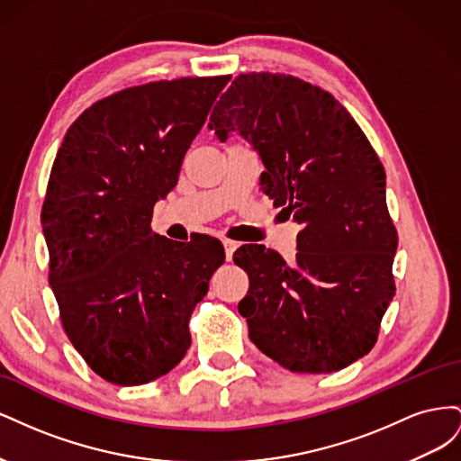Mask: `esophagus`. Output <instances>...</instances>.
I'll list each match as a JSON object with an SVG mask.
<instances>
[{
  "instance_id": "esophagus-1",
  "label": "esophagus",
  "mask_w": 461,
  "mask_h": 461,
  "mask_svg": "<svg viewBox=\"0 0 461 461\" xmlns=\"http://www.w3.org/2000/svg\"><path fill=\"white\" fill-rule=\"evenodd\" d=\"M222 246H225V256H227V261H230V259H232V254H234V249L239 248V242H234V240L225 239V240H222Z\"/></svg>"
}]
</instances>
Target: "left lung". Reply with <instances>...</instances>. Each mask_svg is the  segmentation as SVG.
Masks as SVG:
<instances>
[{
    "mask_svg": "<svg viewBox=\"0 0 461 461\" xmlns=\"http://www.w3.org/2000/svg\"><path fill=\"white\" fill-rule=\"evenodd\" d=\"M209 129L254 146L263 192L302 227L292 265L261 246L234 252L249 276L239 303L249 340L296 373H332L369 354L394 298L398 234L384 169L357 122L310 82L249 73L221 95Z\"/></svg>",
    "mask_w": 461,
    "mask_h": 461,
    "instance_id": "1",
    "label": "left lung"
}]
</instances>
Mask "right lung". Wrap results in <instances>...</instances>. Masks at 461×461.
Here are the masks:
<instances>
[{
  "mask_svg": "<svg viewBox=\"0 0 461 461\" xmlns=\"http://www.w3.org/2000/svg\"><path fill=\"white\" fill-rule=\"evenodd\" d=\"M230 77L149 82L105 97L67 131L41 227L68 340L119 386L159 379L190 348L188 321L225 261L221 242L151 230L153 205Z\"/></svg>",
  "mask_w": 461,
  "mask_h": 461,
  "instance_id": "1",
  "label": "right lung"
}]
</instances>
